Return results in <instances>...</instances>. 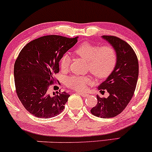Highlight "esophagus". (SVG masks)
Here are the masks:
<instances>
[{"label":"esophagus","instance_id":"34e87169","mask_svg":"<svg viewBox=\"0 0 152 152\" xmlns=\"http://www.w3.org/2000/svg\"><path fill=\"white\" fill-rule=\"evenodd\" d=\"M78 94H79V95H81L82 97H83V98H86V97H87L88 96V94H84V93H78Z\"/></svg>","mask_w":152,"mask_h":152}]
</instances>
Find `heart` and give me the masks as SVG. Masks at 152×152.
I'll return each mask as SVG.
<instances>
[{
	"mask_svg": "<svg viewBox=\"0 0 152 152\" xmlns=\"http://www.w3.org/2000/svg\"><path fill=\"white\" fill-rule=\"evenodd\" d=\"M74 53L88 63L87 69L95 78L103 79L111 75L116 67L117 54L111 45L99 46L88 42L82 43L74 50ZM71 59L68 55L63 56L60 61L62 71L68 70ZM89 78L86 76H72L66 80V84L69 88L76 91L86 90Z\"/></svg>",
	"mask_w": 152,
	"mask_h": 152,
	"instance_id": "obj_1",
	"label": "heart"
}]
</instances>
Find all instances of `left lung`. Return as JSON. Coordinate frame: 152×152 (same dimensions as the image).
Returning a JSON list of instances; mask_svg holds the SVG:
<instances>
[{"label":"left lung","instance_id":"8db88e82","mask_svg":"<svg viewBox=\"0 0 152 152\" xmlns=\"http://www.w3.org/2000/svg\"><path fill=\"white\" fill-rule=\"evenodd\" d=\"M116 50L117 62L114 70L99 85L100 91H107V98L97 96L96 106L91 113L101 118H112L124 111L133 96L139 76V63L133 48L129 43L114 36H103Z\"/></svg>","mask_w":152,"mask_h":152}]
</instances>
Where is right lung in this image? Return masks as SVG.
I'll list each match as a JSON object with an SVG mask.
<instances>
[{"label":"right lung","mask_w":152,"mask_h":152,"mask_svg":"<svg viewBox=\"0 0 152 152\" xmlns=\"http://www.w3.org/2000/svg\"><path fill=\"white\" fill-rule=\"evenodd\" d=\"M77 39L58 35L42 36L27 43L15 60L16 94L25 109L36 117H54L64 109L69 94L51 92L50 88L56 86L61 58Z\"/></svg>","instance_id":"right-lung-1"}]
</instances>
